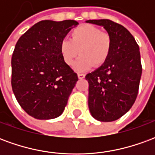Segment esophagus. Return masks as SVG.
Instances as JSON below:
<instances>
[{
	"label": "esophagus",
	"instance_id": "obj_1",
	"mask_svg": "<svg viewBox=\"0 0 155 155\" xmlns=\"http://www.w3.org/2000/svg\"><path fill=\"white\" fill-rule=\"evenodd\" d=\"M78 78H79V79H84V74H81V73H79V74H78Z\"/></svg>",
	"mask_w": 155,
	"mask_h": 155
}]
</instances>
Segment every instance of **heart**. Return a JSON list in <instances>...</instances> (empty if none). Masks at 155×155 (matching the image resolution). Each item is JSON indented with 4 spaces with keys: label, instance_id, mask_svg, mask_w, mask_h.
Here are the masks:
<instances>
[{
    "label": "heart",
    "instance_id": "obj_1",
    "mask_svg": "<svg viewBox=\"0 0 155 155\" xmlns=\"http://www.w3.org/2000/svg\"><path fill=\"white\" fill-rule=\"evenodd\" d=\"M112 39L106 32L89 24L74 28L70 34V40H63L60 45L61 57L71 66L80 54L81 57L76 64L78 71H84L93 64L99 67L104 64L110 54Z\"/></svg>",
    "mask_w": 155,
    "mask_h": 155
}]
</instances>
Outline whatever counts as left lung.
<instances>
[{"label": "left lung", "instance_id": "1", "mask_svg": "<svg viewBox=\"0 0 155 155\" xmlns=\"http://www.w3.org/2000/svg\"><path fill=\"white\" fill-rule=\"evenodd\" d=\"M86 22L103 26L112 39L106 62L85 75L91 115L111 122L130 110L136 100L142 74L140 48L130 32L116 22L107 19Z\"/></svg>", "mask_w": 155, "mask_h": 155}]
</instances>
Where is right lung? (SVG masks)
I'll list each match as a JSON object with an SVG mask.
<instances>
[{
    "instance_id": "1",
    "label": "right lung",
    "mask_w": 155,
    "mask_h": 155,
    "mask_svg": "<svg viewBox=\"0 0 155 155\" xmlns=\"http://www.w3.org/2000/svg\"><path fill=\"white\" fill-rule=\"evenodd\" d=\"M79 23L41 21L20 37L12 58V86L19 104L37 120L60 116L78 81L60 45Z\"/></svg>"
}]
</instances>
